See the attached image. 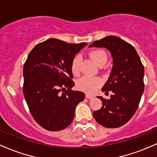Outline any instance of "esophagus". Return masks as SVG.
<instances>
[{"instance_id": "34e87169", "label": "esophagus", "mask_w": 157, "mask_h": 157, "mask_svg": "<svg viewBox=\"0 0 157 157\" xmlns=\"http://www.w3.org/2000/svg\"><path fill=\"white\" fill-rule=\"evenodd\" d=\"M85 97L87 98H88V99H91V98H93V96H92V95H90V94H86L85 95Z\"/></svg>"}]
</instances>
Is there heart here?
I'll return each instance as SVG.
<instances>
[{"label":"heart","mask_w":157,"mask_h":157,"mask_svg":"<svg viewBox=\"0 0 157 157\" xmlns=\"http://www.w3.org/2000/svg\"><path fill=\"white\" fill-rule=\"evenodd\" d=\"M90 56L96 64L99 67H103L107 61V55L105 51L100 49L93 50L90 52ZM82 61V56L76 55L72 60L71 70L73 74H78L80 69V64ZM101 80L98 77L91 78V77L84 76L77 82L76 87L79 90L87 93H94L98 87L101 86Z\"/></svg>","instance_id":"1"}]
</instances>
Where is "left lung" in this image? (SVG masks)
<instances>
[{"label": "left lung", "mask_w": 157, "mask_h": 157, "mask_svg": "<svg viewBox=\"0 0 157 157\" xmlns=\"http://www.w3.org/2000/svg\"><path fill=\"white\" fill-rule=\"evenodd\" d=\"M89 47H105L113 59L110 77L101 89L112 94L107 100L98 96L102 107L93 112V117L105 128H119L133 117L140 105L145 89L144 66L134 47L119 37L107 36Z\"/></svg>", "instance_id": "left-lung-1"}]
</instances>
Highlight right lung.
<instances>
[{
    "instance_id": "1",
    "label": "right lung",
    "mask_w": 157,
    "mask_h": 157,
    "mask_svg": "<svg viewBox=\"0 0 157 157\" xmlns=\"http://www.w3.org/2000/svg\"><path fill=\"white\" fill-rule=\"evenodd\" d=\"M87 45L50 38L38 44L24 65L23 93L31 115L43 128L64 129L73 121L75 109L85 94L72 90L75 83L72 60Z\"/></svg>"
}]
</instances>
